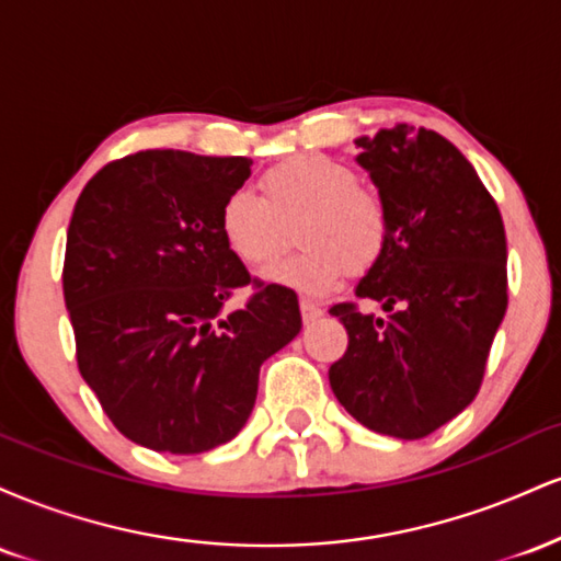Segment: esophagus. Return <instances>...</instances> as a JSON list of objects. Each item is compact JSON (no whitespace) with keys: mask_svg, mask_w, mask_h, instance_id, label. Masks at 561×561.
Segmentation results:
<instances>
[{"mask_svg":"<svg viewBox=\"0 0 561 561\" xmlns=\"http://www.w3.org/2000/svg\"><path fill=\"white\" fill-rule=\"evenodd\" d=\"M321 306L319 302H313V300H306L302 298L300 300V317H302V321H306V324H311V321H317L319 317H321Z\"/></svg>","mask_w":561,"mask_h":561,"instance_id":"esophagus-1","label":"esophagus"}]
</instances>
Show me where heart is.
<instances>
[{
    "instance_id": "b5f03b06",
    "label": "heart",
    "mask_w": 561,
    "mask_h": 561,
    "mask_svg": "<svg viewBox=\"0 0 561 561\" xmlns=\"http://www.w3.org/2000/svg\"><path fill=\"white\" fill-rule=\"evenodd\" d=\"M261 192L234 190L218 208V231L244 266H272L287 248V224L302 244L266 276L276 285L321 295L382 259L390 214L382 195L358 182L351 165L327 156H295L263 171Z\"/></svg>"
}]
</instances>
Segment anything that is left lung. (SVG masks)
Listing matches in <instances>:
<instances>
[{
  "label": "left lung",
  "mask_w": 561,
  "mask_h": 561,
  "mask_svg": "<svg viewBox=\"0 0 561 561\" xmlns=\"http://www.w3.org/2000/svg\"><path fill=\"white\" fill-rule=\"evenodd\" d=\"M390 214L382 259L356 298L388 319L337 302L347 351L330 385L347 414L379 435L420 440L478 396L506 313V234L472 163L440 134L398 124L358 137Z\"/></svg>",
  "instance_id": "8db88e82"
}]
</instances>
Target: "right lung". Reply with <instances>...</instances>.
Segmentation results:
<instances>
[{"instance_id": "add662e5", "label": "right lung", "mask_w": 561, "mask_h": 561, "mask_svg": "<svg viewBox=\"0 0 561 561\" xmlns=\"http://www.w3.org/2000/svg\"><path fill=\"white\" fill-rule=\"evenodd\" d=\"M248 158L145 150L96 171L68 227L62 293L81 377L128 440L224 446L248 422L261 364L300 332L298 295L250 279L218 231ZM253 284L237 312L226 300Z\"/></svg>"}]
</instances>
